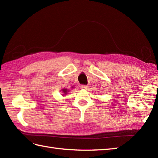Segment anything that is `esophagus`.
Masks as SVG:
<instances>
[{
    "instance_id": "obj_1",
    "label": "esophagus",
    "mask_w": 158,
    "mask_h": 158,
    "mask_svg": "<svg viewBox=\"0 0 158 158\" xmlns=\"http://www.w3.org/2000/svg\"><path fill=\"white\" fill-rule=\"evenodd\" d=\"M88 88H89V86H88V85H81V88L83 89H88Z\"/></svg>"
}]
</instances>
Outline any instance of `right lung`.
<instances>
[{
    "label": "right lung",
    "mask_w": 158,
    "mask_h": 158,
    "mask_svg": "<svg viewBox=\"0 0 158 158\" xmlns=\"http://www.w3.org/2000/svg\"><path fill=\"white\" fill-rule=\"evenodd\" d=\"M62 92L64 93V94H62V96H63V95H66L67 94H68V92H69V89H62Z\"/></svg>",
    "instance_id": "1"
}]
</instances>
